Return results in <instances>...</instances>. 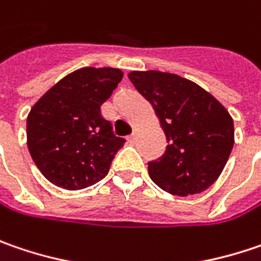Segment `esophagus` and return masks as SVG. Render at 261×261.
Listing matches in <instances>:
<instances>
[{
    "label": "esophagus",
    "instance_id": "34e87169",
    "mask_svg": "<svg viewBox=\"0 0 261 261\" xmlns=\"http://www.w3.org/2000/svg\"><path fill=\"white\" fill-rule=\"evenodd\" d=\"M137 138H138V132L137 130H134V134L129 137V142H135V141H137Z\"/></svg>",
    "mask_w": 261,
    "mask_h": 261
}]
</instances>
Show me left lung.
I'll list each match as a JSON object with an SVG mask.
<instances>
[{
    "mask_svg": "<svg viewBox=\"0 0 261 261\" xmlns=\"http://www.w3.org/2000/svg\"><path fill=\"white\" fill-rule=\"evenodd\" d=\"M150 101L169 142L148 173L160 188L179 197L200 194L223 172L235 142L233 119L210 92L179 74L159 70L129 74Z\"/></svg>",
    "mask_w": 261,
    "mask_h": 261,
    "instance_id": "1",
    "label": "left lung"
}]
</instances>
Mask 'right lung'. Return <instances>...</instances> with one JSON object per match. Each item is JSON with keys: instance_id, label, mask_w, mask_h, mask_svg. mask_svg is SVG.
<instances>
[{"instance_id": "obj_1", "label": "right lung", "mask_w": 261, "mask_h": 261, "mask_svg": "<svg viewBox=\"0 0 261 261\" xmlns=\"http://www.w3.org/2000/svg\"><path fill=\"white\" fill-rule=\"evenodd\" d=\"M123 77L114 67H82L39 98L28 114L31 157L56 187L69 191L97 184L109 173L123 138L114 137L101 106Z\"/></svg>"}]
</instances>
